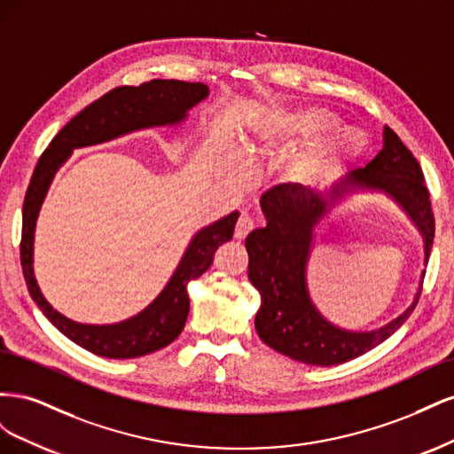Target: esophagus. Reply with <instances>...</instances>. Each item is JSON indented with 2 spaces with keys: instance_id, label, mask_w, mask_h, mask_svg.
<instances>
[{
  "instance_id": "34e87169",
  "label": "esophagus",
  "mask_w": 454,
  "mask_h": 454,
  "mask_svg": "<svg viewBox=\"0 0 454 454\" xmlns=\"http://www.w3.org/2000/svg\"><path fill=\"white\" fill-rule=\"evenodd\" d=\"M252 229H254V219L248 214H240L239 222L235 225V239L237 240H244L246 237L250 235Z\"/></svg>"
}]
</instances>
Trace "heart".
Segmentation results:
<instances>
[{
  "label": "heart",
  "mask_w": 454,
  "mask_h": 454,
  "mask_svg": "<svg viewBox=\"0 0 454 454\" xmlns=\"http://www.w3.org/2000/svg\"><path fill=\"white\" fill-rule=\"evenodd\" d=\"M339 125V117L329 109H309L295 119L294 132L301 142H310ZM365 151V138L358 129L339 127L333 133L316 142L307 153L297 159L286 177L295 185H324L333 182Z\"/></svg>",
  "instance_id": "obj_1"
}]
</instances>
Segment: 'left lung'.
<instances>
[{"mask_svg":"<svg viewBox=\"0 0 454 454\" xmlns=\"http://www.w3.org/2000/svg\"><path fill=\"white\" fill-rule=\"evenodd\" d=\"M356 189L382 191L402 206L422 232L428 263L435 232L430 193L419 160L390 127L382 130V149L377 157L333 187L329 202L318 191L295 184H280L265 191L261 210L267 227L252 231L246 239L250 255L248 277L261 295L255 329L265 345L292 360L325 367L358 358L400 329L419 303L422 282L413 305L390 324L369 333L345 332L332 325L310 303L305 269L312 231L329 204Z\"/></svg>","mask_w":454,"mask_h":454,"instance_id":"left-lung-1","label":"left lung"}]
</instances>
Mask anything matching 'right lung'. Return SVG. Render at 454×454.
I'll return each instance as SVG.
<instances>
[{
  "mask_svg": "<svg viewBox=\"0 0 454 454\" xmlns=\"http://www.w3.org/2000/svg\"><path fill=\"white\" fill-rule=\"evenodd\" d=\"M208 96L204 83L177 79H151L138 87H117L79 112L54 136L41 153L22 206L20 263L26 286L49 322L85 350L104 358H138L168 347L182 333L189 314V280L210 269L214 254L232 239L239 212L204 227L191 240L184 259L160 295L134 318L114 325H85L67 320L41 295L34 278V229L54 172L72 155V149L102 144L145 127L174 125L185 119L187 109Z\"/></svg>",
  "mask_w": 454,
  "mask_h": 454,
  "instance_id": "right-lung-1",
  "label": "right lung"
}]
</instances>
